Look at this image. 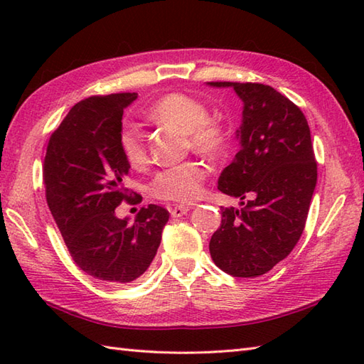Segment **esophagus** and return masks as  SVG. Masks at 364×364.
I'll use <instances>...</instances> for the list:
<instances>
[{"label":"esophagus","mask_w":364,"mask_h":364,"mask_svg":"<svg viewBox=\"0 0 364 364\" xmlns=\"http://www.w3.org/2000/svg\"><path fill=\"white\" fill-rule=\"evenodd\" d=\"M191 208L192 206H189V205H173L168 208V211H170V214H172V218H181V215L186 214Z\"/></svg>","instance_id":"esophagus-1"}]
</instances>
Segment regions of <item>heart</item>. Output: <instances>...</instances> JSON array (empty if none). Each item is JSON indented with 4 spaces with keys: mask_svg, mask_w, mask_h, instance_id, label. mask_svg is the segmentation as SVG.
Here are the masks:
<instances>
[{
    "mask_svg": "<svg viewBox=\"0 0 364 364\" xmlns=\"http://www.w3.org/2000/svg\"><path fill=\"white\" fill-rule=\"evenodd\" d=\"M146 119L156 125L173 128L186 134L191 149L205 156L218 158L227 149L225 129L210 120V112L203 103L188 95L168 94L159 98L149 107ZM119 145L131 166H139L145 161V145L136 127L125 125L120 129ZM206 175L208 168L202 162H181L154 175L150 192L162 200L191 202L202 192Z\"/></svg>",
    "mask_w": 364,
    "mask_h": 364,
    "instance_id": "1",
    "label": "heart"
}]
</instances>
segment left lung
<instances>
[{
	"label": "left lung",
	"mask_w": 364,
	"mask_h": 364,
	"mask_svg": "<svg viewBox=\"0 0 364 364\" xmlns=\"http://www.w3.org/2000/svg\"><path fill=\"white\" fill-rule=\"evenodd\" d=\"M233 87L242 102L236 131L241 150L219 176L218 189L239 197L242 208H222L211 236L215 266L253 278L284 259L304 233L318 181L310 127L304 112L274 87L258 82H208Z\"/></svg>",
	"instance_id": "1"
}]
</instances>
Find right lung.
Masks as SVG:
<instances>
[{"instance_id":"add662e5","label":"right lung","mask_w":364,"mask_h":364,"mask_svg":"<svg viewBox=\"0 0 364 364\" xmlns=\"http://www.w3.org/2000/svg\"><path fill=\"white\" fill-rule=\"evenodd\" d=\"M137 94L90 97L75 105L50 137L43 162L46 203L70 257L107 283L141 277L161 244L168 211L141 208L133 223L115 215L129 200L123 178L129 162L119 145L123 109Z\"/></svg>"}]
</instances>
